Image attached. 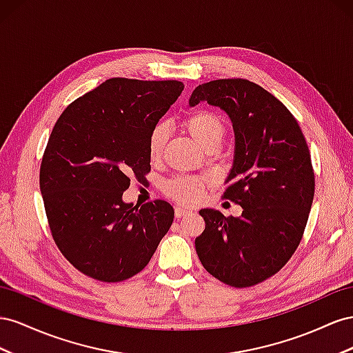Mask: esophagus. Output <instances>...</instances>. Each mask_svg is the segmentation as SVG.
<instances>
[{"label": "esophagus", "mask_w": 353, "mask_h": 353, "mask_svg": "<svg viewBox=\"0 0 353 353\" xmlns=\"http://www.w3.org/2000/svg\"><path fill=\"white\" fill-rule=\"evenodd\" d=\"M190 213L189 210H186V208H183V207H176L174 208V214H176V217L179 219V217H183V216H188Z\"/></svg>", "instance_id": "34e87169"}]
</instances>
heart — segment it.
Instances as JSON below:
<instances>
[{
    "mask_svg": "<svg viewBox=\"0 0 353 353\" xmlns=\"http://www.w3.org/2000/svg\"><path fill=\"white\" fill-rule=\"evenodd\" d=\"M183 125L188 133L195 139V142L204 149L217 148L225 136V121L213 110H198L185 118ZM167 139V127L158 124L149 136V157L157 159L161 155ZM207 180L195 176H180L167 180L163 189L164 192L177 203L194 204L201 199Z\"/></svg>",
    "mask_w": 353,
    "mask_h": 353,
    "instance_id": "heart-1",
    "label": "heart"
}]
</instances>
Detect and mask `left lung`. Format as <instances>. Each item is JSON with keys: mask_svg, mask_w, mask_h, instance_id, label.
<instances>
[{"mask_svg": "<svg viewBox=\"0 0 353 353\" xmlns=\"http://www.w3.org/2000/svg\"><path fill=\"white\" fill-rule=\"evenodd\" d=\"M207 102L229 117L234 163L225 198L243 207L239 217L203 208L205 229L195 239L208 274L232 287L256 285L293 256L314 201L315 177L303 133L290 110L247 79L199 84L189 106Z\"/></svg>", "mask_w": 353, "mask_h": 353, "instance_id": "8db88e82", "label": "left lung"}]
</instances>
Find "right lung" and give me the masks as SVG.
Masks as SVG:
<instances>
[{
	"label": "right lung",
	"instance_id": "obj_1",
	"mask_svg": "<svg viewBox=\"0 0 353 353\" xmlns=\"http://www.w3.org/2000/svg\"><path fill=\"white\" fill-rule=\"evenodd\" d=\"M180 81L110 78L70 103L50 134L39 189L50 229L79 272L105 283L139 274L173 223L157 199H123L150 170L149 136L183 92Z\"/></svg>",
	"mask_w": 353,
	"mask_h": 353
}]
</instances>
